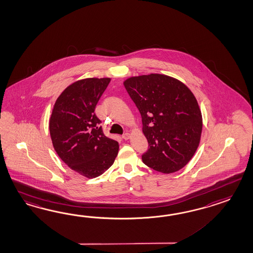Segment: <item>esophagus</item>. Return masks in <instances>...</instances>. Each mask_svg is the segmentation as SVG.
Wrapping results in <instances>:
<instances>
[{
    "label": "esophagus",
    "instance_id": "esophagus-1",
    "mask_svg": "<svg viewBox=\"0 0 253 253\" xmlns=\"http://www.w3.org/2000/svg\"><path fill=\"white\" fill-rule=\"evenodd\" d=\"M122 137H123V138H124V139H125V140H127V139H129V138H130L129 133H126V134H124V135H122Z\"/></svg>",
    "mask_w": 253,
    "mask_h": 253
}]
</instances>
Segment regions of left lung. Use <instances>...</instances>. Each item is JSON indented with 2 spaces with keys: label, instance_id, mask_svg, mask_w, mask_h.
<instances>
[{
  "label": "left lung",
  "instance_id": "obj_1",
  "mask_svg": "<svg viewBox=\"0 0 253 253\" xmlns=\"http://www.w3.org/2000/svg\"><path fill=\"white\" fill-rule=\"evenodd\" d=\"M124 85L142 117L148 150L144 164L170 174L192 159L200 145L202 115L194 94L181 81L161 74L128 77Z\"/></svg>",
  "mask_w": 253,
  "mask_h": 253
}]
</instances>
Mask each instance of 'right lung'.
I'll return each instance as SVG.
<instances>
[{
	"instance_id": "right-lung-1",
	"label": "right lung",
	"mask_w": 253,
	"mask_h": 253,
	"mask_svg": "<svg viewBox=\"0 0 253 253\" xmlns=\"http://www.w3.org/2000/svg\"><path fill=\"white\" fill-rule=\"evenodd\" d=\"M111 78H84L71 84L53 105L49 120L53 147L71 169L87 178L102 175L118 156V142L104 135L95 106Z\"/></svg>"
}]
</instances>
